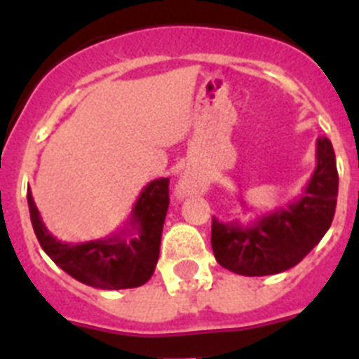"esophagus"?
Masks as SVG:
<instances>
[{
  "mask_svg": "<svg viewBox=\"0 0 359 359\" xmlns=\"http://www.w3.org/2000/svg\"><path fill=\"white\" fill-rule=\"evenodd\" d=\"M203 190H205V185L201 183V180H198L196 176H190V174H185V176L180 177V182L176 185V194L180 198L198 194V192H203Z\"/></svg>",
  "mask_w": 359,
  "mask_h": 359,
  "instance_id": "esophagus-1",
  "label": "esophagus"
}]
</instances>
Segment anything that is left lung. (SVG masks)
Masks as SVG:
<instances>
[{"label": "left lung", "instance_id": "obj_1", "mask_svg": "<svg viewBox=\"0 0 359 359\" xmlns=\"http://www.w3.org/2000/svg\"><path fill=\"white\" fill-rule=\"evenodd\" d=\"M338 198V170L329 138L316 140V167L302 196L253 223L212 217V250L223 268L244 277H264L293 268L329 230ZM244 205V201H243Z\"/></svg>", "mask_w": 359, "mask_h": 359}]
</instances>
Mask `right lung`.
Wrapping results in <instances>:
<instances>
[{
    "mask_svg": "<svg viewBox=\"0 0 359 359\" xmlns=\"http://www.w3.org/2000/svg\"><path fill=\"white\" fill-rule=\"evenodd\" d=\"M27 201L41 248L75 280L98 290H129L145 284L154 273L169 208V177L147 183L122 230L88 243L55 239L44 226L30 189Z\"/></svg>",
    "mask_w": 359,
    "mask_h": 359,
    "instance_id": "obj_1",
    "label": "right lung"
}]
</instances>
